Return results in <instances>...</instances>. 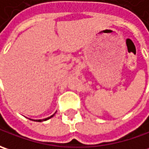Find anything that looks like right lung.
Here are the masks:
<instances>
[{"label":"right lung","instance_id":"right-lung-1","mask_svg":"<svg viewBox=\"0 0 149 149\" xmlns=\"http://www.w3.org/2000/svg\"><path fill=\"white\" fill-rule=\"evenodd\" d=\"M54 116V114L53 115H52L51 117H49V118H44V119H39V120H33V119H31V120H32V121H35V122H42V121H46V120H48L50 119L51 118H52Z\"/></svg>","mask_w":149,"mask_h":149}]
</instances>
